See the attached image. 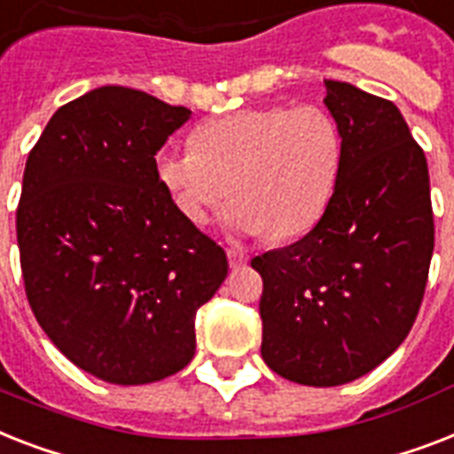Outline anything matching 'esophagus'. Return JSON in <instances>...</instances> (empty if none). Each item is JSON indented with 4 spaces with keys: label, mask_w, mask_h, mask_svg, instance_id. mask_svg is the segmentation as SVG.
<instances>
[{
    "label": "esophagus",
    "mask_w": 454,
    "mask_h": 454,
    "mask_svg": "<svg viewBox=\"0 0 454 454\" xmlns=\"http://www.w3.org/2000/svg\"><path fill=\"white\" fill-rule=\"evenodd\" d=\"M227 260H230L231 270H239V267H244V264L248 262V255H246L244 250L230 248V250H227Z\"/></svg>",
    "instance_id": "34e87169"
}]
</instances>
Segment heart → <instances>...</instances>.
<instances>
[{"mask_svg": "<svg viewBox=\"0 0 454 454\" xmlns=\"http://www.w3.org/2000/svg\"><path fill=\"white\" fill-rule=\"evenodd\" d=\"M342 136L318 105H271L234 112L197 130V145L166 147L157 176L176 208L204 227L224 215L239 234L290 239L309 231L335 194Z\"/></svg>", "mask_w": 454, "mask_h": 454, "instance_id": "heart-1", "label": "heart"}]
</instances>
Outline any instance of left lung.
Wrapping results in <instances>:
<instances>
[{"label":"left lung","mask_w":454,"mask_h":454,"mask_svg":"<svg viewBox=\"0 0 454 454\" xmlns=\"http://www.w3.org/2000/svg\"><path fill=\"white\" fill-rule=\"evenodd\" d=\"M342 136L335 194L300 241L250 260L262 277V358L307 387L354 382L401 347L434 253L429 168L398 107L325 82Z\"/></svg>","instance_id":"obj_1"}]
</instances>
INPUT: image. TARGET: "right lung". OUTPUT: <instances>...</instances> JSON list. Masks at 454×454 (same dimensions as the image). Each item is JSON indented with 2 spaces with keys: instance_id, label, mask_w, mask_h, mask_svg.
Returning <instances> with one entry per match:
<instances>
[{
  "instance_id": "add662e5",
  "label": "right lung",
  "mask_w": 454,
  "mask_h": 454,
  "mask_svg": "<svg viewBox=\"0 0 454 454\" xmlns=\"http://www.w3.org/2000/svg\"><path fill=\"white\" fill-rule=\"evenodd\" d=\"M187 107L100 86L51 117L16 210L25 293L82 371L147 384L194 358L197 309L227 277L224 250L176 208L157 152Z\"/></svg>"
}]
</instances>
